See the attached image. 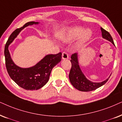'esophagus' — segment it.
<instances>
[{
    "label": "esophagus",
    "mask_w": 122,
    "mask_h": 122,
    "mask_svg": "<svg viewBox=\"0 0 122 122\" xmlns=\"http://www.w3.org/2000/svg\"><path fill=\"white\" fill-rule=\"evenodd\" d=\"M62 59H68V55L66 52H63L62 53Z\"/></svg>",
    "instance_id": "esophagus-1"
}]
</instances>
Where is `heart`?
Instances as JSON below:
<instances>
[{"mask_svg": "<svg viewBox=\"0 0 122 122\" xmlns=\"http://www.w3.org/2000/svg\"><path fill=\"white\" fill-rule=\"evenodd\" d=\"M56 35L58 39L64 42L72 41L81 36L78 44L82 45L90 39L92 31L89 28L84 30L82 27L75 26L60 30L56 32Z\"/></svg>", "mask_w": 122, "mask_h": 122, "instance_id": "b5f03b06", "label": "heart"}]
</instances>
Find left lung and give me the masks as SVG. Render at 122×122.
Segmentation results:
<instances>
[{
    "mask_svg": "<svg viewBox=\"0 0 122 122\" xmlns=\"http://www.w3.org/2000/svg\"><path fill=\"white\" fill-rule=\"evenodd\" d=\"M101 31L102 38L109 41L114 45L113 38L109 33L102 27H101ZM71 62L72 63V67L69 74V80L74 87L79 91L88 92L97 89L106 83L110 76L109 78L102 82H93L88 80L82 73L79 66L78 53H75L72 55Z\"/></svg>",
    "mask_w": 122,
    "mask_h": 122,
    "instance_id": "1",
    "label": "left lung"
}]
</instances>
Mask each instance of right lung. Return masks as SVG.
<instances>
[{"mask_svg": "<svg viewBox=\"0 0 122 122\" xmlns=\"http://www.w3.org/2000/svg\"><path fill=\"white\" fill-rule=\"evenodd\" d=\"M39 22H29L12 33L5 45L4 56L5 66L9 76L19 86L26 90L40 89L48 82L51 70L61 59V53L46 55L34 66L21 68L15 64L9 53V45L13 41L20 32L25 27Z\"/></svg>", "mask_w": 122, "mask_h": 122, "instance_id": "obj_1", "label": "right lung"}]
</instances>
